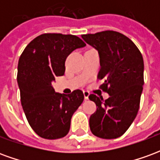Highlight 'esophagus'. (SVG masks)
Segmentation results:
<instances>
[{
	"instance_id": "34e87169",
	"label": "esophagus",
	"mask_w": 160,
	"mask_h": 160,
	"mask_svg": "<svg viewBox=\"0 0 160 160\" xmlns=\"http://www.w3.org/2000/svg\"><path fill=\"white\" fill-rule=\"evenodd\" d=\"M83 93L84 97H85V99H88V98H89V95H90L89 92H88V91H84Z\"/></svg>"
}]
</instances>
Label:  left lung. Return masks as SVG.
<instances>
[{
	"label": "left lung",
	"instance_id": "obj_1",
	"mask_svg": "<svg viewBox=\"0 0 160 160\" xmlns=\"http://www.w3.org/2000/svg\"><path fill=\"white\" fill-rule=\"evenodd\" d=\"M84 41L99 55L100 88L110 98L104 100L91 94L97 111L89 119L92 133L103 139H116L127 131L140 107L144 85V62L136 45L128 37L114 31L82 35Z\"/></svg>",
	"mask_w": 160,
	"mask_h": 160
}]
</instances>
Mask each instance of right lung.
<instances>
[{
	"instance_id": "obj_1",
	"label": "right lung",
	"mask_w": 160,
	"mask_h": 160,
	"mask_svg": "<svg viewBox=\"0 0 160 160\" xmlns=\"http://www.w3.org/2000/svg\"><path fill=\"white\" fill-rule=\"evenodd\" d=\"M86 43L74 35L45 33L30 42L19 57L17 81L20 100L30 126L40 137H64L71 118L84 100L81 90L65 95L52 87L56 76L65 73V61Z\"/></svg>"
}]
</instances>
